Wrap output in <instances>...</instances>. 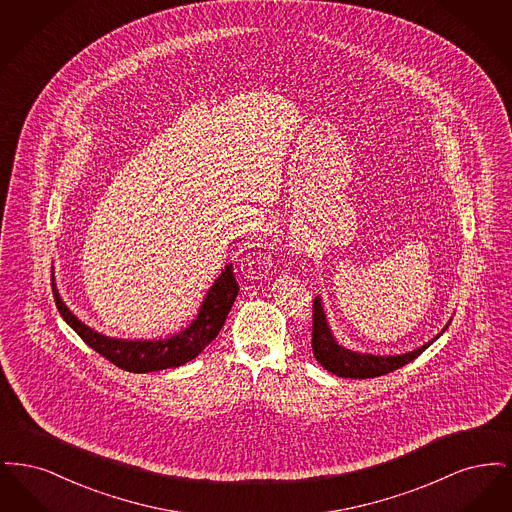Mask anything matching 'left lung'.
I'll return each mask as SVG.
<instances>
[{
    "label": "left lung",
    "mask_w": 512,
    "mask_h": 512,
    "mask_svg": "<svg viewBox=\"0 0 512 512\" xmlns=\"http://www.w3.org/2000/svg\"><path fill=\"white\" fill-rule=\"evenodd\" d=\"M449 326V322H447ZM447 326L439 332L438 336L422 347L403 353V355H372V353H359L351 351L340 345L326 320V313L322 307L320 297H315L313 301V353L320 365L324 366L328 372L340 376V378H376L382 374L393 372L401 366L409 365L420 353H424L439 336L447 330Z\"/></svg>",
    "instance_id": "left-lung-1"
}]
</instances>
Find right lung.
<instances>
[{
  "label": "right lung",
  "instance_id": "1",
  "mask_svg": "<svg viewBox=\"0 0 512 512\" xmlns=\"http://www.w3.org/2000/svg\"><path fill=\"white\" fill-rule=\"evenodd\" d=\"M51 280L57 311L74 332L94 351H98L101 357H105L122 370L136 374L186 365L188 361L195 359L219 336L220 328L236 301V295L240 292L232 265H226L219 278L215 280V284L211 286V290L205 295L197 317L188 328L180 330L178 334H172L171 338L165 340H119L99 334L90 326H86L82 320L74 317L73 311L63 303L55 288L53 274Z\"/></svg>",
  "mask_w": 512,
  "mask_h": 512
}]
</instances>
